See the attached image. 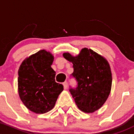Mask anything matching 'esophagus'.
I'll return each instance as SVG.
<instances>
[{"mask_svg": "<svg viewBox=\"0 0 134 134\" xmlns=\"http://www.w3.org/2000/svg\"><path fill=\"white\" fill-rule=\"evenodd\" d=\"M63 86H64V88L65 90H66L68 88V82L66 81V82H63Z\"/></svg>", "mask_w": 134, "mask_h": 134, "instance_id": "obj_1", "label": "esophagus"}]
</instances>
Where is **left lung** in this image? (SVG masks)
Returning a JSON list of instances; mask_svg holds the SVG:
<instances>
[{"instance_id": "obj_1", "label": "left lung", "mask_w": 134, "mask_h": 134, "mask_svg": "<svg viewBox=\"0 0 134 134\" xmlns=\"http://www.w3.org/2000/svg\"><path fill=\"white\" fill-rule=\"evenodd\" d=\"M63 56L73 63L71 77L77 85L74 88L70 86L69 91L77 107L87 113L97 110L105 103L111 90L112 77L107 60L86 48L77 57L69 53H64Z\"/></svg>"}]
</instances>
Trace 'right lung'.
<instances>
[{
  "label": "right lung",
  "instance_id": "add662e5",
  "mask_svg": "<svg viewBox=\"0 0 134 134\" xmlns=\"http://www.w3.org/2000/svg\"><path fill=\"white\" fill-rule=\"evenodd\" d=\"M53 57L40 50L25 59L19 68L18 88L24 105L36 114H44L54 107L63 85L55 82L51 65Z\"/></svg>",
  "mask_w": 134,
  "mask_h": 134
}]
</instances>
